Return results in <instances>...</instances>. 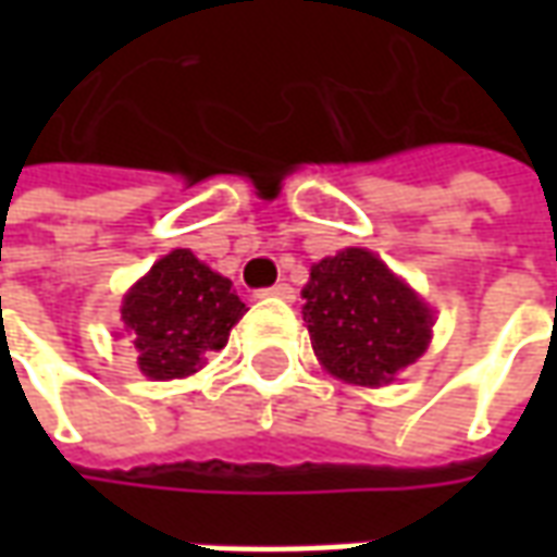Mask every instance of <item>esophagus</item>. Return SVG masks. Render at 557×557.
I'll return each mask as SVG.
<instances>
[{
    "instance_id": "obj_1",
    "label": "esophagus",
    "mask_w": 557,
    "mask_h": 557,
    "mask_svg": "<svg viewBox=\"0 0 557 557\" xmlns=\"http://www.w3.org/2000/svg\"><path fill=\"white\" fill-rule=\"evenodd\" d=\"M259 298H280V301H292L295 298V289H292L289 283H274V286H268V289L256 292Z\"/></svg>"
}]
</instances>
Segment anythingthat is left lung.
Masks as SVG:
<instances>
[{
	"label": "left lung",
	"instance_id": "left-lung-1",
	"mask_svg": "<svg viewBox=\"0 0 557 557\" xmlns=\"http://www.w3.org/2000/svg\"><path fill=\"white\" fill-rule=\"evenodd\" d=\"M301 298L315 355L343 382L391 385L426 351V304L370 250L349 247L315 262Z\"/></svg>",
	"mask_w": 557,
	"mask_h": 557
}]
</instances>
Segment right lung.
<instances>
[{
	"label": "right lung",
	"instance_id": "1",
	"mask_svg": "<svg viewBox=\"0 0 557 557\" xmlns=\"http://www.w3.org/2000/svg\"><path fill=\"white\" fill-rule=\"evenodd\" d=\"M232 280L202 265L190 250H172L125 295L122 322L148 379H182L223 349L244 315Z\"/></svg>",
	"mask_w": 557,
	"mask_h": 557
}]
</instances>
